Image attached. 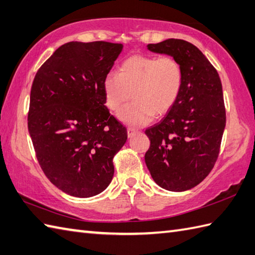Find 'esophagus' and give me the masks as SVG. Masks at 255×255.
Returning a JSON list of instances; mask_svg holds the SVG:
<instances>
[{"label": "esophagus", "instance_id": "obj_1", "mask_svg": "<svg viewBox=\"0 0 255 255\" xmlns=\"http://www.w3.org/2000/svg\"><path fill=\"white\" fill-rule=\"evenodd\" d=\"M136 133H137L136 129H134V128H128V138L132 137L133 135H135Z\"/></svg>", "mask_w": 255, "mask_h": 255}]
</instances>
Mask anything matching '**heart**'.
Here are the masks:
<instances>
[{
    "label": "heart",
    "instance_id": "obj_1",
    "mask_svg": "<svg viewBox=\"0 0 255 255\" xmlns=\"http://www.w3.org/2000/svg\"><path fill=\"white\" fill-rule=\"evenodd\" d=\"M183 84L181 64L172 56L135 54L129 56L104 80L107 108L116 112L132 97L133 103L119 112L127 126L143 127L152 119L170 110L180 96Z\"/></svg>",
    "mask_w": 255,
    "mask_h": 255
}]
</instances>
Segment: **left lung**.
I'll list each match as a JSON object with an SVG mask.
<instances>
[{"label": "left lung", "mask_w": 255, "mask_h": 255, "mask_svg": "<svg viewBox=\"0 0 255 255\" xmlns=\"http://www.w3.org/2000/svg\"><path fill=\"white\" fill-rule=\"evenodd\" d=\"M147 49L177 60L183 84L177 103L145 131L150 140L145 162L162 189L183 192L201 183L217 160L226 127L222 82L206 56L188 41L167 39Z\"/></svg>", "instance_id": "obj_1"}]
</instances>
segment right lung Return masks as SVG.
<instances>
[{"mask_svg": "<svg viewBox=\"0 0 255 255\" xmlns=\"http://www.w3.org/2000/svg\"><path fill=\"white\" fill-rule=\"evenodd\" d=\"M121 43L71 41L38 70L30 92L28 131L47 178L64 193L95 196L115 173L112 159L127 128L105 106L103 84Z\"/></svg>", "mask_w": 255, "mask_h": 255, "instance_id": "add662e5", "label": "right lung"}]
</instances>
